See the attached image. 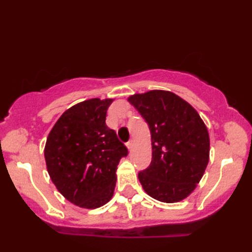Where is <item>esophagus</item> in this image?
Returning a JSON list of instances; mask_svg holds the SVG:
<instances>
[{"label":"esophagus","mask_w":252,"mask_h":252,"mask_svg":"<svg viewBox=\"0 0 252 252\" xmlns=\"http://www.w3.org/2000/svg\"><path fill=\"white\" fill-rule=\"evenodd\" d=\"M126 147H127V149H129V151H131V149L133 148V141L132 140L126 143Z\"/></svg>","instance_id":"34e87169"}]
</instances>
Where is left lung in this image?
Returning <instances> with one entry per match:
<instances>
[{
    "mask_svg": "<svg viewBox=\"0 0 252 252\" xmlns=\"http://www.w3.org/2000/svg\"><path fill=\"white\" fill-rule=\"evenodd\" d=\"M127 100L151 130L153 159L138 173L144 190L161 202H179L195 190L205 173L210 137L205 122L190 104L163 90L136 93Z\"/></svg>",
    "mask_w": 252,
    "mask_h": 252,
    "instance_id": "1",
    "label": "left lung"
}]
</instances>
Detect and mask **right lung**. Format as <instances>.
Masks as SVG:
<instances>
[{
	"label": "right lung",
	"instance_id": "1",
	"mask_svg": "<svg viewBox=\"0 0 252 252\" xmlns=\"http://www.w3.org/2000/svg\"><path fill=\"white\" fill-rule=\"evenodd\" d=\"M114 98H91L68 108L49 133L47 172L57 190L73 205L96 209L114 196L117 169L127 149L106 126Z\"/></svg>",
	"mask_w": 252,
	"mask_h": 252
}]
</instances>
